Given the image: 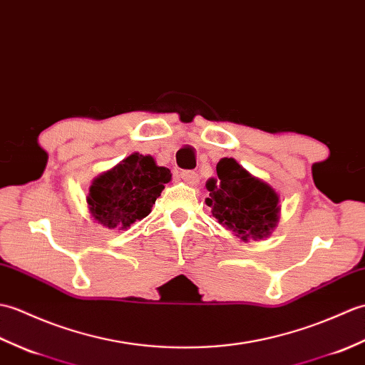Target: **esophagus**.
<instances>
[{
    "label": "esophagus",
    "mask_w": 365,
    "mask_h": 365,
    "mask_svg": "<svg viewBox=\"0 0 365 365\" xmlns=\"http://www.w3.org/2000/svg\"><path fill=\"white\" fill-rule=\"evenodd\" d=\"M180 176L182 178V181H185V182L190 184V185H197L200 182L198 173L192 172V170H184V172H181Z\"/></svg>",
    "instance_id": "1"
}]
</instances>
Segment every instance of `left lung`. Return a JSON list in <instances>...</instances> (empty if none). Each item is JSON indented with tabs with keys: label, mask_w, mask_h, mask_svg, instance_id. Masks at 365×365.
I'll use <instances>...</instances> for the list:
<instances>
[{
	"label": "left lung",
	"mask_w": 365,
	"mask_h": 365,
	"mask_svg": "<svg viewBox=\"0 0 365 365\" xmlns=\"http://www.w3.org/2000/svg\"><path fill=\"white\" fill-rule=\"evenodd\" d=\"M217 176L206 182V205L215 220L244 242L270 237L281 212L277 190L234 158L220 159Z\"/></svg>",
	"instance_id": "left-lung-1"
}]
</instances>
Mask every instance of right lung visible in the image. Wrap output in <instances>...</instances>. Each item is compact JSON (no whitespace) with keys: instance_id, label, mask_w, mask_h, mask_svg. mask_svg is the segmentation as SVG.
<instances>
[{"instance_id":"add662e5","label":"right lung","mask_w":365,"mask_h":365,"mask_svg":"<svg viewBox=\"0 0 365 365\" xmlns=\"http://www.w3.org/2000/svg\"><path fill=\"white\" fill-rule=\"evenodd\" d=\"M172 181L167 167L153 156L133 153L92 181L87 209L93 220L108 230H128L151 212L165 184Z\"/></svg>"}]
</instances>
